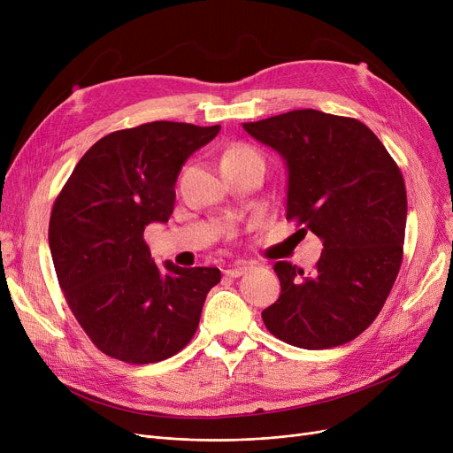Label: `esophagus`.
I'll use <instances>...</instances> for the list:
<instances>
[{"label": "esophagus", "mask_w": 453, "mask_h": 453, "mask_svg": "<svg viewBox=\"0 0 453 453\" xmlns=\"http://www.w3.org/2000/svg\"><path fill=\"white\" fill-rule=\"evenodd\" d=\"M253 266L250 263H246V260H234V263L226 270V275L227 277H241L244 273H248Z\"/></svg>", "instance_id": "1"}]
</instances>
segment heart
<instances>
[{
	"label": "heart",
	"mask_w": 453,
	"mask_h": 453,
	"mask_svg": "<svg viewBox=\"0 0 453 453\" xmlns=\"http://www.w3.org/2000/svg\"><path fill=\"white\" fill-rule=\"evenodd\" d=\"M244 159H260V161H263L260 154L255 149L248 147V145L231 147L222 156V163H226V161H244Z\"/></svg>",
	"instance_id": "obj_1"
}]
</instances>
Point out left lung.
<instances>
[{
    "mask_svg": "<svg viewBox=\"0 0 453 453\" xmlns=\"http://www.w3.org/2000/svg\"><path fill=\"white\" fill-rule=\"evenodd\" d=\"M244 128L287 159V220L323 241L311 275L275 263L280 296L263 311L266 328L311 350L352 342L382 311L403 258L408 196L396 161L358 119L319 110Z\"/></svg>",
    "mask_w": 453,
    "mask_h": 453,
    "instance_id": "1",
    "label": "left lung"
}]
</instances>
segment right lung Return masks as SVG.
I'll return each mask as SVG.
<instances>
[{
	"label": "right lung",
	"mask_w": 453,
	"mask_h": 453,
	"mask_svg": "<svg viewBox=\"0 0 453 453\" xmlns=\"http://www.w3.org/2000/svg\"><path fill=\"white\" fill-rule=\"evenodd\" d=\"M220 132L154 121L117 130L81 157L50 219V248L67 306L110 358L156 364L178 354L200 323L219 268L150 258L142 233L169 222L185 159Z\"/></svg>",
	"instance_id": "obj_1"
}]
</instances>
